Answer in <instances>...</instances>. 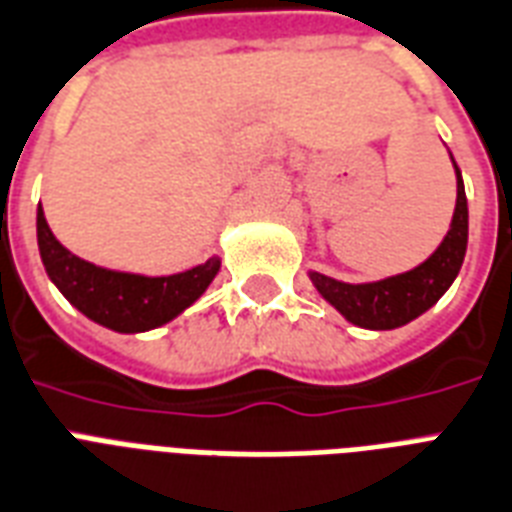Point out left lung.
<instances>
[{"mask_svg": "<svg viewBox=\"0 0 512 512\" xmlns=\"http://www.w3.org/2000/svg\"><path fill=\"white\" fill-rule=\"evenodd\" d=\"M454 170H457V208H454L451 229L438 245V251L425 264H419L417 269L403 272V275L363 285L339 283L334 277L312 272V283L323 293V299L331 301L350 323L360 328H374V331L406 326L422 312L430 310L446 293V288L454 283L467 251L465 184H462L457 162H454Z\"/></svg>", "mask_w": 512, "mask_h": 512, "instance_id": "1", "label": "left lung"}]
</instances>
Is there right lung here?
<instances>
[{
    "label": "right lung",
    "instance_id": "obj_1",
    "mask_svg": "<svg viewBox=\"0 0 512 512\" xmlns=\"http://www.w3.org/2000/svg\"><path fill=\"white\" fill-rule=\"evenodd\" d=\"M37 240L42 264L58 291L82 315L120 334H138L173 320L200 299L219 272V259H208L200 267L168 277L128 275L95 267L55 240L42 205L37 211Z\"/></svg>",
    "mask_w": 512,
    "mask_h": 512
}]
</instances>
